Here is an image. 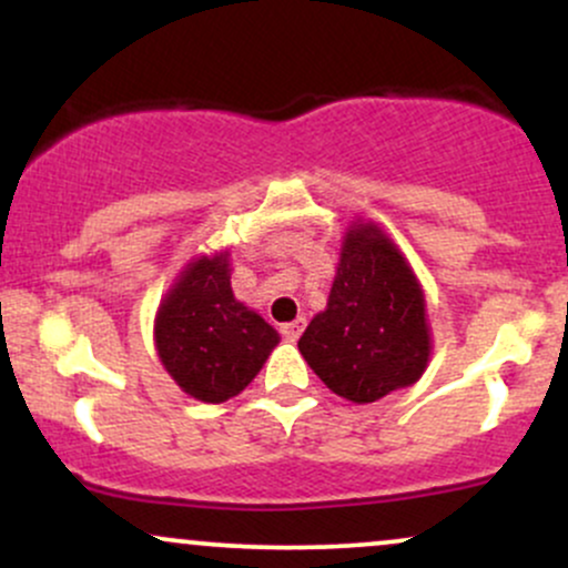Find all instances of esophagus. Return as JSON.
I'll use <instances>...</instances> for the list:
<instances>
[{
    "label": "esophagus",
    "instance_id": "esophagus-1",
    "mask_svg": "<svg viewBox=\"0 0 568 568\" xmlns=\"http://www.w3.org/2000/svg\"><path fill=\"white\" fill-rule=\"evenodd\" d=\"M304 325H306L304 317H298V321H293V323H285V325H280V334H283L285 338H288V342H296V338L302 336Z\"/></svg>",
    "mask_w": 568,
    "mask_h": 568
}]
</instances>
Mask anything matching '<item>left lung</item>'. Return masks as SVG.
I'll use <instances>...</instances> for the list:
<instances>
[{"instance_id":"left-lung-1","label":"left lung","mask_w":568,"mask_h":568,"mask_svg":"<svg viewBox=\"0 0 568 568\" xmlns=\"http://www.w3.org/2000/svg\"><path fill=\"white\" fill-rule=\"evenodd\" d=\"M331 393L374 403L422 376L429 357L425 296L397 247L371 224L344 240L328 310L298 338Z\"/></svg>"}]
</instances>
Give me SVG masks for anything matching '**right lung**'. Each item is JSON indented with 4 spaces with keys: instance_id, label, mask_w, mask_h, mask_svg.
Returning <instances> with one entry per match:
<instances>
[{
    "instance_id": "right-lung-1",
    "label": "right lung",
    "mask_w": 568,
    "mask_h": 568,
    "mask_svg": "<svg viewBox=\"0 0 568 568\" xmlns=\"http://www.w3.org/2000/svg\"><path fill=\"white\" fill-rule=\"evenodd\" d=\"M154 334L162 366L202 403L243 393L280 342L270 323L234 298L226 253L186 266L160 306Z\"/></svg>"
}]
</instances>
